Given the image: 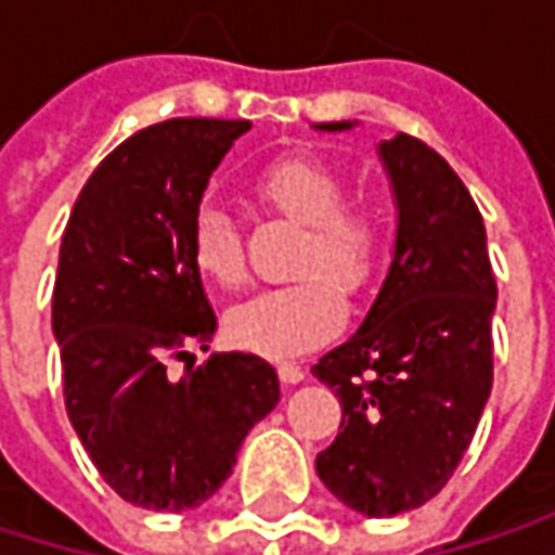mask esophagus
I'll return each instance as SVG.
<instances>
[{
  "label": "esophagus",
  "mask_w": 555,
  "mask_h": 555,
  "mask_svg": "<svg viewBox=\"0 0 555 555\" xmlns=\"http://www.w3.org/2000/svg\"><path fill=\"white\" fill-rule=\"evenodd\" d=\"M279 379H282L285 386H295V383L305 379V370H301L298 363H279Z\"/></svg>",
  "instance_id": "esophagus-1"
}]
</instances>
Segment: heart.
Here are the masks:
<instances>
[{
	"label": "heart",
	"mask_w": 555,
	"mask_h": 555,
	"mask_svg": "<svg viewBox=\"0 0 555 555\" xmlns=\"http://www.w3.org/2000/svg\"><path fill=\"white\" fill-rule=\"evenodd\" d=\"M254 195L263 208L305 224L295 273L301 279L267 288L228 314L237 347L288 357L334 337L347 321V295L366 292L386 263V215L347 198V182L311 154H282L254 172ZM189 257L198 276L221 288L247 279L244 241L234 215L221 205H198L189 221Z\"/></svg>",
	"instance_id": "obj_1"
}]
</instances>
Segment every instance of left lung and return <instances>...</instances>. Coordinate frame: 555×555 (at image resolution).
I'll return each mask as SVG.
<instances>
[{
	"mask_svg": "<svg viewBox=\"0 0 555 555\" xmlns=\"http://www.w3.org/2000/svg\"><path fill=\"white\" fill-rule=\"evenodd\" d=\"M379 157L398 202L395 257L360 331L311 366L344 408L314 466L347 507L395 517L434 499L473 443L492 391L499 285L453 167L411 134L383 141Z\"/></svg>",
	"mask_w": 555,
	"mask_h": 555,
	"instance_id": "8db88e82",
	"label": "left lung"
}]
</instances>
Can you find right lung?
I'll use <instances>...</instances> for the list:
<instances>
[{"instance_id":"1","label":"right lung","mask_w":555,"mask_h":555,"mask_svg":"<svg viewBox=\"0 0 555 555\" xmlns=\"http://www.w3.org/2000/svg\"><path fill=\"white\" fill-rule=\"evenodd\" d=\"M250 121L169 118L131 134L86 179L54 282L63 401L102 479L125 501L185 511L231 476L250 427L279 401L276 370L208 350L215 311L189 257L208 176ZM169 359H189L176 380Z\"/></svg>"}]
</instances>
